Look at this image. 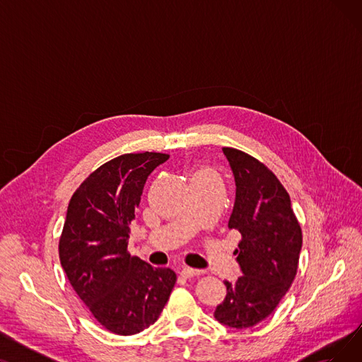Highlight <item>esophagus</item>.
Masks as SVG:
<instances>
[{"mask_svg":"<svg viewBox=\"0 0 362 362\" xmlns=\"http://www.w3.org/2000/svg\"><path fill=\"white\" fill-rule=\"evenodd\" d=\"M204 272L202 270H198V269H191V267H182L180 270V274L183 277H194V276H199L202 274Z\"/></svg>","mask_w":362,"mask_h":362,"instance_id":"esophagus-1","label":"esophagus"}]
</instances>
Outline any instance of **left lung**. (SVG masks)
<instances>
[{
  "mask_svg": "<svg viewBox=\"0 0 362 362\" xmlns=\"http://www.w3.org/2000/svg\"><path fill=\"white\" fill-rule=\"evenodd\" d=\"M223 152L236 182L229 229L242 236L235 255L243 276L224 281L227 295L214 317L229 327L248 329L267 318L292 286L302 230L288 191L267 165L236 148Z\"/></svg>",
  "mask_w": 362,
  "mask_h": 362,
  "instance_id": "obj_1",
  "label": "left lung"
}]
</instances>
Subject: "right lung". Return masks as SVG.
I'll return each instance as SVG.
<instances>
[{
  "label": "right lung",
  "mask_w": 362,
  "mask_h": 362,
  "mask_svg": "<svg viewBox=\"0 0 362 362\" xmlns=\"http://www.w3.org/2000/svg\"><path fill=\"white\" fill-rule=\"evenodd\" d=\"M161 152L123 154L98 167L76 189L59 242L62 267L90 314L111 333L130 336L154 325L176 284L127 251L132 220Z\"/></svg>",
  "instance_id": "add662e5"
}]
</instances>
